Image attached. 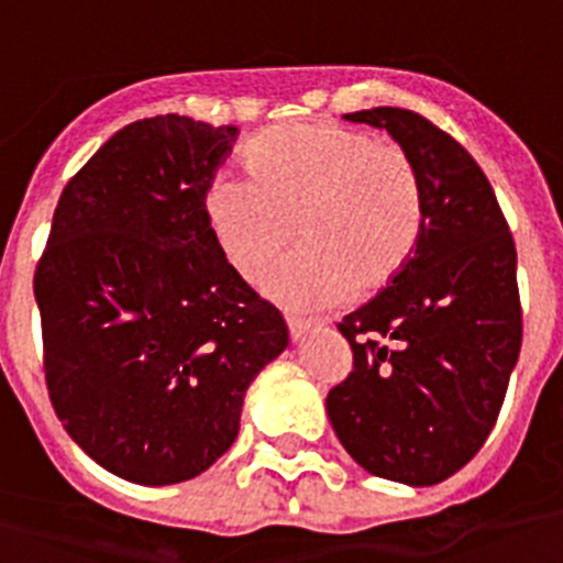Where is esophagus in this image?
I'll return each instance as SVG.
<instances>
[{
  "label": "esophagus",
  "mask_w": 563,
  "mask_h": 563,
  "mask_svg": "<svg viewBox=\"0 0 563 563\" xmlns=\"http://www.w3.org/2000/svg\"><path fill=\"white\" fill-rule=\"evenodd\" d=\"M288 332H291V340H302L310 329L327 327V321H308V318H286Z\"/></svg>",
  "instance_id": "esophagus-1"
}]
</instances>
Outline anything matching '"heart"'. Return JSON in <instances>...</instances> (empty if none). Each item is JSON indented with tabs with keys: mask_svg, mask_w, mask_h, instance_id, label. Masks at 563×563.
I'll return each mask as SVG.
<instances>
[{
	"mask_svg": "<svg viewBox=\"0 0 563 563\" xmlns=\"http://www.w3.org/2000/svg\"><path fill=\"white\" fill-rule=\"evenodd\" d=\"M250 176L209 185L203 212L214 242L245 280L302 242L261 280L266 297L321 310L389 286L419 245L424 190L400 144L338 122H297L255 139Z\"/></svg>",
	"mask_w": 563,
	"mask_h": 563,
	"instance_id": "obj_1",
	"label": "heart"
}]
</instances>
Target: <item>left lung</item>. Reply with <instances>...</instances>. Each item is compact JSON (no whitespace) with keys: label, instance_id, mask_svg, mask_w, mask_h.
I'll use <instances>...</instances> for the list:
<instances>
[{"label":"left lung","instance_id":"1","mask_svg":"<svg viewBox=\"0 0 563 563\" xmlns=\"http://www.w3.org/2000/svg\"><path fill=\"white\" fill-rule=\"evenodd\" d=\"M345 119L411 155L424 225L406 269L338 323L354 371L327 395L329 422L371 474L439 485L482 450L518 365V253L490 181L452 135L406 108Z\"/></svg>","mask_w":563,"mask_h":563}]
</instances>
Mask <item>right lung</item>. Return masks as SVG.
I'll use <instances>...</instances> for the list:
<instances>
[{"label": "right lung", "mask_w": 563, "mask_h": 563, "mask_svg": "<svg viewBox=\"0 0 563 563\" xmlns=\"http://www.w3.org/2000/svg\"><path fill=\"white\" fill-rule=\"evenodd\" d=\"M234 139L179 113L117 130L62 190L37 264L56 417L135 485L207 471L288 345L280 310L225 261L203 212Z\"/></svg>", "instance_id": "1"}]
</instances>
